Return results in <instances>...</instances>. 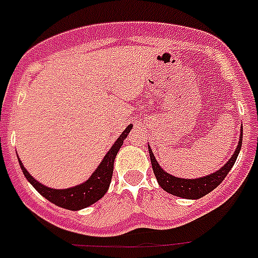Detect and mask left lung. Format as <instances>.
Listing matches in <instances>:
<instances>
[{
  "label": "left lung",
  "mask_w": 258,
  "mask_h": 258,
  "mask_svg": "<svg viewBox=\"0 0 258 258\" xmlns=\"http://www.w3.org/2000/svg\"><path fill=\"white\" fill-rule=\"evenodd\" d=\"M242 133L240 135V141L237 145V149L234 151L230 159L225 163L220 170L209 174V175L200 176L196 179H187V178H178L174 176L169 172H166L165 170L162 169V166L157 162L155 157H154L153 150L149 146V153H150V159H151V165H153L154 174L157 178L158 183L161 186L165 191L170 192L172 196L180 197V198H186V200H198L202 198L204 196L209 194L213 191L218 184L225 179V176L228 175V172L232 170L233 165L236 163V159L238 157L241 150V145H242Z\"/></svg>",
  "instance_id": "left-lung-1"
}]
</instances>
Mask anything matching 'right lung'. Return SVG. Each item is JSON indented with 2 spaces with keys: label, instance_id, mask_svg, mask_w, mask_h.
<instances>
[{
  "label": "right lung",
  "instance_id": "add662e5",
  "mask_svg": "<svg viewBox=\"0 0 258 258\" xmlns=\"http://www.w3.org/2000/svg\"><path fill=\"white\" fill-rule=\"evenodd\" d=\"M133 128V124L127 125V128L121 133V135L117 138L112 147L109 149V151L105 154V157L103 158V161L100 162V165L97 166V169L92 172V175L89 176L88 179L83 183L74 186L70 188H52L48 187L45 184H42L41 182H38L37 179H34L33 176L30 175L29 172L26 171L21 161L18 159L20 167H21L24 175L29 183L41 194L44 198L54 204L56 206H60L67 210H82L84 208H88L91 205L100 200L104 197L107 192L112 179L113 172V162L116 158V154L119 153L123 141H124L128 133Z\"/></svg>",
  "mask_w": 258,
  "mask_h": 258
}]
</instances>
